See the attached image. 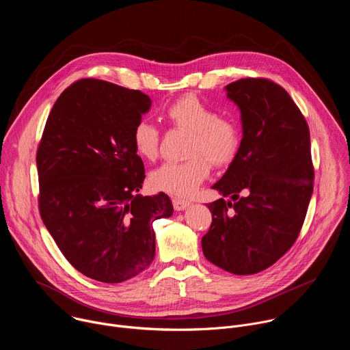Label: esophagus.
Wrapping results in <instances>:
<instances>
[{
	"label": "esophagus",
	"mask_w": 350,
	"mask_h": 350,
	"mask_svg": "<svg viewBox=\"0 0 350 350\" xmlns=\"http://www.w3.org/2000/svg\"><path fill=\"white\" fill-rule=\"evenodd\" d=\"M188 205H189V202L184 201V199H177V198L173 199V208L176 211H184Z\"/></svg>",
	"instance_id": "1"
}]
</instances>
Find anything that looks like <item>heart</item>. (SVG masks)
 Listing matches in <instances>:
<instances>
[{"mask_svg":"<svg viewBox=\"0 0 350 350\" xmlns=\"http://www.w3.org/2000/svg\"><path fill=\"white\" fill-rule=\"evenodd\" d=\"M165 119L178 130L191 133L184 162H167L151 174V185L177 198L189 196L209 174L211 165L227 166L237 155L241 144V127L235 118L219 115L201 98L187 94L170 103ZM161 131L148 120H139L133 130L135 152L155 161L161 149Z\"/></svg>","mask_w":350,"mask_h":350,"instance_id":"1","label":"heart"}]
</instances>
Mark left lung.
Listing matches in <instances>:
<instances>
[{"instance_id":"obj_1","label":"left lung","mask_w":350,"mask_h":350,"mask_svg":"<svg viewBox=\"0 0 350 350\" xmlns=\"http://www.w3.org/2000/svg\"><path fill=\"white\" fill-rule=\"evenodd\" d=\"M243 137L226 174L212 187L231 196L208 205L205 258L237 274L260 273L281 259L302 230L313 193L310 131L280 84L265 77L230 83Z\"/></svg>"}]
</instances>
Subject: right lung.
I'll use <instances>...</instances> for the list:
<instances>
[{
	"label": "right lung",
	"mask_w": 350,
	"mask_h": 350,
	"mask_svg": "<svg viewBox=\"0 0 350 350\" xmlns=\"http://www.w3.org/2000/svg\"><path fill=\"white\" fill-rule=\"evenodd\" d=\"M151 99L139 90L81 79L48 115L38 148V211L66 260L107 284L130 280L155 258L152 223L173 213L161 192L141 196L145 169L133 130Z\"/></svg>",
	"instance_id": "obj_1"
}]
</instances>
